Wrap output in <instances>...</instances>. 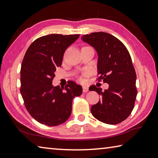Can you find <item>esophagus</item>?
Masks as SVG:
<instances>
[{
    "instance_id": "34e87169",
    "label": "esophagus",
    "mask_w": 158,
    "mask_h": 158,
    "mask_svg": "<svg viewBox=\"0 0 158 158\" xmlns=\"http://www.w3.org/2000/svg\"><path fill=\"white\" fill-rule=\"evenodd\" d=\"M82 91H83V93H87V91H89V88L87 87H85V86H83Z\"/></svg>"
}]
</instances>
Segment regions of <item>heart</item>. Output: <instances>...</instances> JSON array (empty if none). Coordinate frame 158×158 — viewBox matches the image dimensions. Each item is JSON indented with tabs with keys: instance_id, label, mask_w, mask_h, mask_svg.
I'll return each mask as SVG.
<instances>
[{
	"instance_id": "b5f03b06",
	"label": "heart",
	"mask_w": 158,
	"mask_h": 158,
	"mask_svg": "<svg viewBox=\"0 0 158 158\" xmlns=\"http://www.w3.org/2000/svg\"><path fill=\"white\" fill-rule=\"evenodd\" d=\"M85 74H87V73H85ZM79 80L80 81H83V78L82 77H79Z\"/></svg>"
}]
</instances>
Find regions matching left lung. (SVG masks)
Segmentation results:
<instances>
[{"instance_id":"8db88e82","label":"left lung","mask_w":158,"mask_h":158,"mask_svg":"<svg viewBox=\"0 0 158 158\" xmlns=\"http://www.w3.org/2000/svg\"><path fill=\"white\" fill-rule=\"evenodd\" d=\"M81 39L98 52L97 80L109 85L104 92L96 85L89 87V90L96 91L101 96L98 102L91 106V114L104 123H120L131 114L138 93L136 73L130 53L120 40L108 33H91L83 35Z\"/></svg>"}]
</instances>
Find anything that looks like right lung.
Wrapping results in <instances>:
<instances>
[{
  "label": "right lung",
  "mask_w": 158,
  "mask_h": 158,
  "mask_svg": "<svg viewBox=\"0 0 158 158\" xmlns=\"http://www.w3.org/2000/svg\"><path fill=\"white\" fill-rule=\"evenodd\" d=\"M79 34H49L37 38L24 56L20 69V93L29 114L40 124L54 127L70 117L72 101L82 88L69 81L64 88L53 87L56 67H61L65 50Z\"/></svg>",
  "instance_id": "1"
}]
</instances>
